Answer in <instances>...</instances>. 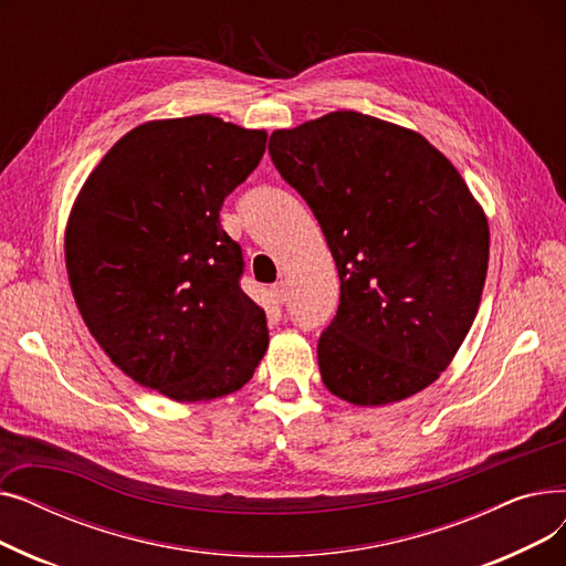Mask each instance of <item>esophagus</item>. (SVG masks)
Wrapping results in <instances>:
<instances>
[{
  "label": "esophagus",
  "instance_id": "34e87169",
  "mask_svg": "<svg viewBox=\"0 0 566 566\" xmlns=\"http://www.w3.org/2000/svg\"><path fill=\"white\" fill-rule=\"evenodd\" d=\"M286 295H289V286H286V282H275L273 286H271V298L275 301V303H284L286 301Z\"/></svg>",
  "mask_w": 566,
  "mask_h": 566
}]
</instances>
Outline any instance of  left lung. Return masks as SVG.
I'll list each match as a JSON object with an SVG mask.
<instances>
[{
  "mask_svg": "<svg viewBox=\"0 0 566 566\" xmlns=\"http://www.w3.org/2000/svg\"><path fill=\"white\" fill-rule=\"evenodd\" d=\"M268 154L337 263L339 307L316 346L325 388L355 406L418 395L478 316L489 268L482 208L422 135L367 114L275 130Z\"/></svg>",
  "mask_w": 566,
  "mask_h": 566,
  "instance_id": "obj_1",
  "label": "left lung"
}]
</instances>
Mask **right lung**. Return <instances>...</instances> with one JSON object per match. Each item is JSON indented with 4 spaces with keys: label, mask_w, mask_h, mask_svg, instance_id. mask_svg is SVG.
<instances>
[{
    "label": "right lung",
    "mask_w": 566,
    "mask_h": 566,
    "mask_svg": "<svg viewBox=\"0 0 566 566\" xmlns=\"http://www.w3.org/2000/svg\"><path fill=\"white\" fill-rule=\"evenodd\" d=\"M268 135L211 114L148 122L86 178L66 229L77 310L109 360L176 401L252 378L265 314L241 289L243 250L220 224Z\"/></svg>",
    "instance_id": "add662e5"
}]
</instances>
